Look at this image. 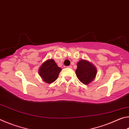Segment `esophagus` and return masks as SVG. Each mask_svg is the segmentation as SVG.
I'll use <instances>...</instances> for the list:
<instances>
[{
    "instance_id": "1",
    "label": "esophagus",
    "mask_w": 129,
    "mask_h": 129,
    "mask_svg": "<svg viewBox=\"0 0 129 129\" xmlns=\"http://www.w3.org/2000/svg\"><path fill=\"white\" fill-rule=\"evenodd\" d=\"M68 68H72V66H71V65H69V66H68Z\"/></svg>"
}]
</instances>
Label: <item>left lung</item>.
<instances>
[{"mask_svg": "<svg viewBox=\"0 0 129 129\" xmlns=\"http://www.w3.org/2000/svg\"><path fill=\"white\" fill-rule=\"evenodd\" d=\"M76 74L77 78L84 84L92 81L97 75V69L93 64L86 60H81L77 62Z\"/></svg>", "mask_w": 129, "mask_h": 129, "instance_id": "left-lung-1", "label": "left lung"}]
</instances>
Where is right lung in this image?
Returning a JSON list of instances; mask_svg holds the SVG:
<instances>
[{
    "mask_svg": "<svg viewBox=\"0 0 129 129\" xmlns=\"http://www.w3.org/2000/svg\"><path fill=\"white\" fill-rule=\"evenodd\" d=\"M61 69L57 66L52 59L48 60L41 65L39 71V75L44 81L47 83L53 82L58 78Z\"/></svg>",
    "mask_w": 129,
    "mask_h": 129,
    "instance_id": "obj_1",
    "label": "right lung"
}]
</instances>
